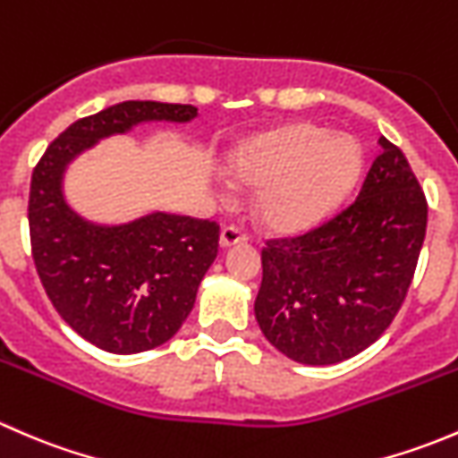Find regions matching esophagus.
<instances>
[{
	"mask_svg": "<svg viewBox=\"0 0 458 458\" xmlns=\"http://www.w3.org/2000/svg\"><path fill=\"white\" fill-rule=\"evenodd\" d=\"M243 242H248V234L243 233L242 228H237V225H225V228L221 230V237H219L221 248L237 246V243H243Z\"/></svg>",
	"mask_w": 458,
	"mask_h": 458,
	"instance_id": "1",
	"label": "esophagus"
}]
</instances>
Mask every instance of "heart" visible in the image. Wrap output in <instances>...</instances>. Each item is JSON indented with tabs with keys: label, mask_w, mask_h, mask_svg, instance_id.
Returning a JSON list of instances; mask_svg holds the SVG:
<instances>
[{
	"label": "heart",
	"mask_w": 458,
	"mask_h": 458,
	"mask_svg": "<svg viewBox=\"0 0 458 458\" xmlns=\"http://www.w3.org/2000/svg\"><path fill=\"white\" fill-rule=\"evenodd\" d=\"M233 165L243 182L261 186L257 208L267 225L299 230L341 199L357 177L361 155L348 135L297 123L242 146Z\"/></svg>",
	"instance_id": "obj_1"
}]
</instances>
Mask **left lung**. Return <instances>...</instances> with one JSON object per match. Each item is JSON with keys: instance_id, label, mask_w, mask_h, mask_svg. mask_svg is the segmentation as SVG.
I'll return each instance as SVG.
<instances>
[{"instance_id": "8db88e82", "label": "left lung", "mask_w": 458, "mask_h": 458, "mask_svg": "<svg viewBox=\"0 0 458 458\" xmlns=\"http://www.w3.org/2000/svg\"><path fill=\"white\" fill-rule=\"evenodd\" d=\"M357 199L303 234L267 239L255 317L293 361L330 366L372 345L412 284L428 201L403 152L381 137Z\"/></svg>"}]
</instances>
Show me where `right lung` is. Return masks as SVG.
<instances>
[{"label": "right lung", "instance_id": "right-lung-1", "mask_svg": "<svg viewBox=\"0 0 458 458\" xmlns=\"http://www.w3.org/2000/svg\"><path fill=\"white\" fill-rule=\"evenodd\" d=\"M195 117L191 104L122 101L77 119L32 170L29 225L37 275L59 317L106 352L152 350L182 327L219 250V224L168 212L123 225L90 224L64 199V170L86 148L137 123Z\"/></svg>", "mask_w": 458, "mask_h": 458}]
</instances>
